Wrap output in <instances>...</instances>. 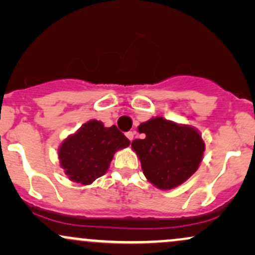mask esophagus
<instances>
[{"label":"esophagus","instance_id":"1","mask_svg":"<svg viewBox=\"0 0 255 255\" xmlns=\"http://www.w3.org/2000/svg\"><path fill=\"white\" fill-rule=\"evenodd\" d=\"M126 136H127L128 139L130 140V141H133V139H134V131H127V133H126Z\"/></svg>","mask_w":255,"mask_h":255}]
</instances>
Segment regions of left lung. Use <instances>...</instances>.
I'll use <instances>...</instances> for the list:
<instances>
[{"label": "left lung", "instance_id": "8db88e82", "mask_svg": "<svg viewBox=\"0 0 255 255\" xmlns=\"http://www.w3.org/2000/svg\"><path fill=\"white\" fill-rule=\"evenodd\" d=\"M137 129L145 137L133 140L131 147L152 184L159 189H171L197 171L205 144L194 128L156 118L141 124Z\"/></svg>", "mask_w": 255, "mask_h": 255}]
</instances>
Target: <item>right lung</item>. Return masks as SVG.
Listing matches in <instances>:
<instances>
[{"label": "right lung", "mask_w": 255, "mask_h": 255, "mask_svg": "<svg viewBox=\"0 0 255 255\" xmlns=\"http://www.w3.org/2000/svg\"><path fill=\"white\" fill-rule=\"evenodd\" d=\"M129 144L116 126L107 128L101 121L92 120L64 140L58 158L69 180L90 184L107 172L114 153Z\"/></svg>", "instance_id": "obj_1"}]
</instances>
